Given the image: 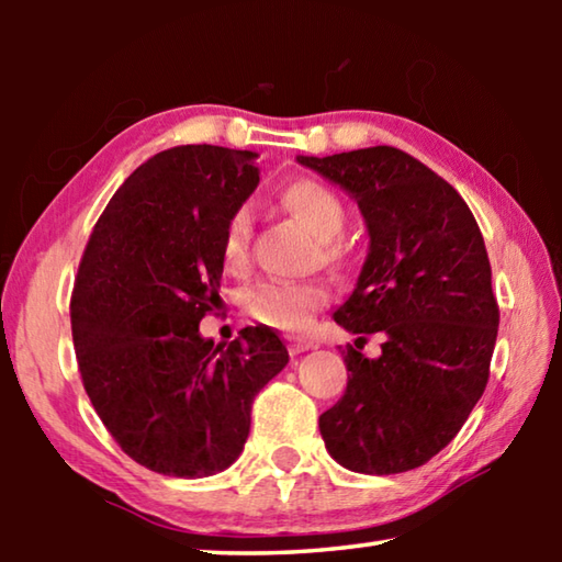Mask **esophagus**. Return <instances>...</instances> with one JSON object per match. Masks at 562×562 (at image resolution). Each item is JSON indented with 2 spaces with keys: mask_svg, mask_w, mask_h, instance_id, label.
<instances>
[{
  "mask_svg": "<svg viewBox=\"0 0 562 562\" xmlns=\"http://www.w3.org/2000/svg\"><path fill=\"white\" fill-rule=\"evenodd\" d=\"M312 347H315V345H312L310 339H302V337L290 339V355H302V351H307Z\"/></svg>",
  "mask_w": 562,
  "mask_h": 562,
  "instance_id": "1",
  "label": "esophagus"
}]
</instances>
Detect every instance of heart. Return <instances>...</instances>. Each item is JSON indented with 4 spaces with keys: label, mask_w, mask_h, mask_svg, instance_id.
I'll return each mask as SVG.
<instances>
[{
    "label": "heart",
    "mask_w": 562,
    "mask_h": 562,
    "mask_svg": "<svg viewBox=\"0 0 562 562\" xmlns=\"http://www.w3.org/2000/svg\"><path fill=\"white\" fill-rule=\"evenodd\" d=\"M280 205L294 223L304 227L317 243H322V258H339V245L335 243L345 231L347 211L341 198L317 180L300 178L282 188ZM250 213L240 207L227 217L221 255L223 265L231 272L247 268L250 258ZM329 302V292L319 282H262L247 292L245 312L260 325L282 331L310 329L317 312Z\"/></svg>",
    "instance_id": "b5f03b06"
}]
</instances>
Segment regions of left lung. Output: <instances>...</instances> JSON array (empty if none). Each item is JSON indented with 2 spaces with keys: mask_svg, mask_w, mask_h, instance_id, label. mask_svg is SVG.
<instances>
[{
  "mask_svg": "<svg viewBox=\"0 0 562 562\" xmlns=\"http://www.w3.org/2000/svg\"><path fill=\"white\" fill-rule=\"evenodd\" d=\"M355 198L369 252L337 325L382 334L383 355L349 347L347 392L319 416L331 459L369 475L424 465L449 443L488 382L498 304L483 235L463 198L404 150L297 156Z\"/></svg>",
  "mask_w": 562,
  "mask_h": 562,
  "instance_id": "8db88e82",
  "label": "left lung"
}]
</instances>
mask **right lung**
I'll return each instance as SVG.
<instances>
[{
  "label": "right lung",
  "instance_id": "1",
  "mask_svg": "<svg viewBox=\"0 0 562 562\" xmlns=\"http://www.w3.org/2000/svg\"><path fill=\"white\" fill-rule=\"evenodd\" d=\"M258 154L160 150L126 178L93 227L71 294L83 389L133 461L205 479L237 461L260 389L290 355L270 327L231 345L201 335L221 302L223 231L258 188Z\"/></svg>",
  "mask_w": 562,
  "mask_h": 562
}]
</instances>
